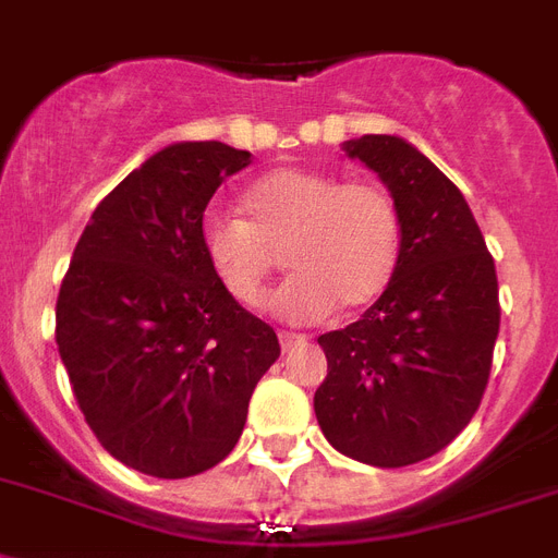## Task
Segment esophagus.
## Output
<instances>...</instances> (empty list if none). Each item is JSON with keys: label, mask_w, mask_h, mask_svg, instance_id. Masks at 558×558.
I'll use <instances>...</instances> for the list:
<instances>
[{"label": "esophagus", "mask_w": 558, "mask_h": 558, "mask_svg": "<svg viewBox=\"0 0 558 558\" xmlns=\"http://www.w3.org/2000/svg\"><path fill=\"white\" fill-rule=\"evenodd\" d=\"M278 339H280V348H283V353H289V350H295V348H304L306 344V336H298V332H278Z\"/></svg>", "instance_id": "esophagus-1"}]
</instances>
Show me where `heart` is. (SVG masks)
<instances>
[{
  "label": "heart",
  "mask_w": 558,
  "mask_h": 558,
  "mask_svg": "<svg viewBox=\"0 0 558 558\" xmlns=\"http://www.w3.org/2000/svg\"><path fill=\"white\" fill-rule=\"evenodd\" d=\"M248 219L210 214L202 252L228 295L243 306L266 301L278 252L292 266L271 306L295 324L318 322L339 306L356 313L393 278L402 245L397 199L379 182H341L310 168H278L243 196Z\"/></svg>",
  "instance_id": "b5f03b06"
}]
</instances>
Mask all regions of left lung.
Wrapping results in <instances>:
<instances>
[{
  "label": "left lung",
  "mask_w": 558,
  "mask_h": 558,
  "mask_svg": "<svg viewBox=\"0 0 558 558\" xmlns=\"http://www.w3.org/2000/svg\"><path fill=\"white\" fill-rule=\"evenodd\" d=\"M402 219L393 278L359 322L318 336L315 416L341 454L399 469L446 449L475 416L501 324L493 254L463 193L399 135L344 142Z\"/></svg>",
  "instance_id": "obj_1"
}]
</instances>
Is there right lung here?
Segmentation results:
<instances>
[{
    "label": "right lung",
    "mask_w": 558,
    "mask_h": 558,
    "mask_svg": "<svg viewBox=\"0 0 558 558\" xmlns=\"http://www.w3.org/2000/svg\"><path fill=\"white\" fill-rule=\"evenodd\" d=\"M252 153L179 142L100 202L57 295V350L86 423L116 460L191 477L240 440L257 381L280 356L269 324L210 271L202 217Z\"/></svg>",
    "instance_id": "1"
}]
</instances>
